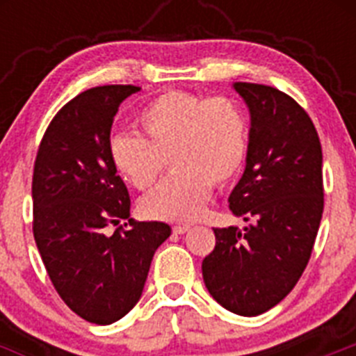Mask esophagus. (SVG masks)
I'll return each mask as SVG.
<instances>
[{"label":"esophagus","instance_id":"obj_1","mask_svg":"<svg viewBox=\"0 0 356 356\" xmlns=\"http://www.w3.org/2000/svg\"><path fill=\"white\" fill-rule=\"evenodd\" d=\"M188 229H191V226L184 225V226H175V228H172V232H175L176 235H184V234H187Z\"/></svg>","mask_w":356,"mask_h":356}]
</instances>
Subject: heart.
I'll list each match as a JSON object with an SVG mask.
<instances>
[{"label":"heart","mask_w":356,"mask_h":356,"mask_svg":"<svg viewBox=\"0 0 356 356\" xmlns=\"http://www.w3.org/2000/svg\"><path fill=\"white\" fill-rule=\"evenodd\" d=\"M143 137L114 135L108 144L115 171L139 191L155 185L169 156L175 171L140 201L147 217L194 221L205 212L213 184L234 181L250 146L248 119L228 97L169 90L139 115Z\"/></svg>","instance_id":"heart-1"}]
</instances>
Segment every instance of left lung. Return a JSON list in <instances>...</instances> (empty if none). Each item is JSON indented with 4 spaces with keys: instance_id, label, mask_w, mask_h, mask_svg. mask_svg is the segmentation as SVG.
Returning <instances> with one entry per match:
<instances>
[{
    "instance_id": "left-lung-1",
    "label": "left lung",
    "mask_w": 356,
    "mask_h": 356,
    "mask_svg": "<svg viewBox=\"0 0 356 356\" xmlns=\"http://www.w3.org/2000/svg\"><path fill=\"white\" fill-rule=\"evenodd\" d=\"M234 89L251 128L246 169L228 203L250 225L213 228L216 248L201 271L217 303L253 317L284 300L310 260L325 209L323 151L312 119L291 96L246 81Z\"/></svg>"
}]
</instances>
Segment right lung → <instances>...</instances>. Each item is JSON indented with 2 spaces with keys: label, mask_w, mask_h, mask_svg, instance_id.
<instances>
[{
  "label": "right lung",
  "mask_w": 356,
  "mask_h": 356,
  "mask_svg": "<svg viewBox=\"0 0 356 356\" xmlns=\"http://www.w3.org/2000/svg\"><path fill=\"white\" fill-rule=\"evenodd\" d=\"M139 90L103 85L72 97L49 122L33 168L37 250L64 303L94 325H112L137 305L153 254L171 235L165 222L131 219L128 188L110 162L114 115ZM110 224L120 226L114 234Z\"/></svg>",
  "instance_id": "add662e5"
}]
</instances>
